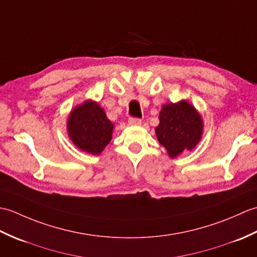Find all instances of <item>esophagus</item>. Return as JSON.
<instances>
[{"mask_svg": "<svg viewBox=\"0 0 257 257\" xmlns=\"http://www.w3.org/2000/svg\"><path fill=\"white\" fill-rule=\"evenodd\" d=\"M128 123L132 124V125H139V124H141V119L130 117V118L128 119Z\"/></svg>", "mask_w": 257, "mask_h": 257, "instance_id": "obj_1", "label": "esophagus"}]
</instances>
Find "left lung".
<instances>
[{"label":"left lung","instance_id":"obj_1","mask_svg":"<svg viewBox=\"0 0 257 257\" xmlns=\"http://www.w3.org/2000/svg\"><path fill=\"white\" fill-rule=\"evenodd\" d=\"M159 120L157 139L171 158L184 150H192L201 140L203 121L198 110L187 100L167 103L161 108Z\"/></svg>","mask_w":257,"mask_h":257}]
</instances>
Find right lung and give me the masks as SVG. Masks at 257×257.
<instances>
[{
  "instance_id": "right-lung-1",
  "label": "right lung",
  "mask_w": 257,
  "mask_h": 257,
  "mask_svg": "<svg viewBox=\"0 0 257 257\" xmlns=\"http://www.w3.org/2000/svg\"><path fill=\"white\" fill-rule=\"evenodd\" d=\"M113 130L103 109L96 101L87 100L75 107L67 119V133L70 140L80 150L91 155H100L110 143Z\"/></svg>"
}]
</instances>
